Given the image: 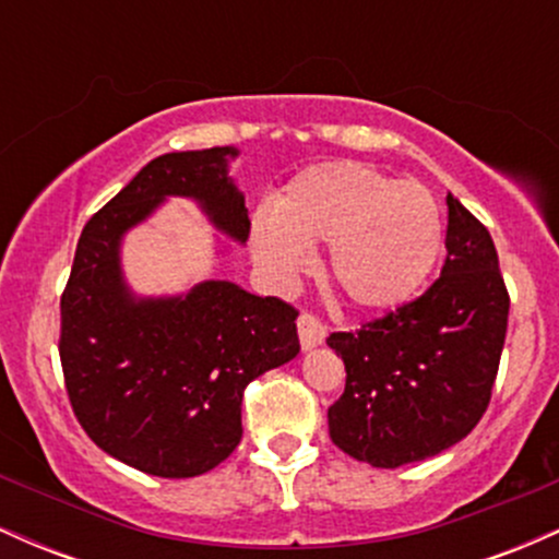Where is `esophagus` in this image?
<instances>
[{
    "label": "esophagus",
    "mask_w": 559,
    "mask_h": 559,
    "mask_svg": "<svg viewBox=\"0 0 559 559\" xmlns=\"http://www.w3.org/2000/svg\"><path fill=\"white\" fill-rule=\"evenodd\" d=\"M297 329H299V342H301V349H316L325 342V325L320 323L316 316H310V312H301L299 320H297Z\"/></svg>",
    "instance_id": "esophagus-1"
}]
</instances>
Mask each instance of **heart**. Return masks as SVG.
I'll return each instance as SVG.
<instances>
[{
	"mask_svg": "<svg viewBox=\"0 0 559 559\" xmlns=\"http://www.w3.org/2000/svg\"><path fill=\"white\" fill-rule=\"evenodd\" d=\"M329 243L325 273L357 310H394L426 286L444 243L439 204L426 186L394 181L360 163L301 170L249 228L252 258L292 281Z\"/></svg>",
	"mask_w": 559,
	"mask_h": 559,
	"instance_id": "b5f03b06",
	"label": "heart"
}]
</instances>
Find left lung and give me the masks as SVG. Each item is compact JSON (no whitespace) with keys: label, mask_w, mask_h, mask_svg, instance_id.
<instances>
[{"label":"left lung","mask_w":559,"mask_h":559,"mask_svg":"<svg viewBox=\"0 0 559 559\" xmlns=\"http://www.w3.org/2000/svg\"><path fill=\"white\" fill-rule=\"evenodd\" d=\"M447 207V260L433 286L360 331L329 336L346 368L344 394L329 407L331 439L373 467L454 447L491 400L510 297L489 230L452 194Z\"/></svg>","instance_id":"1"}]
</instances>
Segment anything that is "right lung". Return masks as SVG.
<instances>
[{"label": "right lung", "mask_w": 559, "mask_h": 559, "mask_svg": "<svg viewBox=\"0 0 559 559\" xmlns=\"http://www.w3.org/2000/svg\"><path fill=\"white\" fill-rule=\"evenodd\" d=\"M236 146L170 152L144 165L83 226L60 301V360L73 413L96 447L159 478L213 471L241 441L243 389L299 355L297 310L230 281L139 297L123 236L165 199H194L215 230L247 243L249 213L228 176Z\"/></svg>", "instance_id": "1"}]
</instances>
